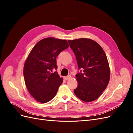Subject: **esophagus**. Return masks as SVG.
<instances>
[{
  "label": "esophagus",
  "mask_w": 133,
  "mask_h": 133,
  "mask_svg": "<svg viewBox=\"0 0 133 133\" xmlns=\"http://www.w3.org/2000/svg\"><path fill=\"white\" fill-rule=\"evenodd\" d=\"M71 76H70V75H69V76H66V77H64V79L65 80H69V79H71Z\"/></svg>",
  "instance_id": "1"
}]
</instances>
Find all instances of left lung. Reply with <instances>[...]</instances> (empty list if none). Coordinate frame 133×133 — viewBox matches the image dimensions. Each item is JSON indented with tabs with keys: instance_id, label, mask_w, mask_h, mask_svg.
<instances>
[{
	"instance_id": "obj_1",
	"label": "left lung",
	"mask_w": 133,
	"mask_h": 133,
	"mask_svg": "<svg viewBox=\"0 0 133 133\" xmlns=\"http://www.w3.org/2000/svg\"><path fill=\"white\" fill-rule=\"evenodd\" d=\"M75 54L79 69L75 76L78 87L75 95L85 102L97 99L106 89L110 80V68L107 55L99 44L90 39L68 41Z\"/></svg>"
}]
</instances>
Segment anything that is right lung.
<instances>
[{"label": "right lung", "mask_w": 133, "mask_h": 133, "mask_svg": "<svg viewBox=\"0 0 133 133\" xmlns=\"http://www.w3.org/2000/svg\"><path fill=\"white\" fill-rule=\"evenodd\" d=\"M69 47L66 40L50 37L42 39L33 47L24 65L23 74L28 90L42 103L49 102L57 94L63 83L57 72L56 58Z\"/></svg>", "instance_id": "obj_1"}]
</instances>
